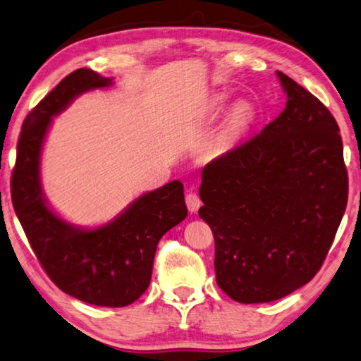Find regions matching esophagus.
<instances>
[{
  "instance_id": "1",
  "label": "esophagus",
  "mask_w": 361,
  "mask_h": 361,
  "mask_svg": "<svg viewBox=\"0 0 361 361\" xmlns=\"http://www.w3.org/2000/svg\"><path fill=\"white\" fill-rule=\"evenodd\" d=\"M186 205H188V209L191 213H195L197 209L200 208L202 205V200L197 194H195V191H192V189H189V191L186 192Z\"/></svg>"
}]
</instances>
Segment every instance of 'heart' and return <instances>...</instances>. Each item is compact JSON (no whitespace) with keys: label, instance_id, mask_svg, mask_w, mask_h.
Wrapping results in <instances>:
<instances>
[{"label":"heart","instance_id":"b5f03b06","mask_svg":"<svg viewBox=\"0 0 361 361\" xmlns=\"http://www.w3.org/2000/svg\"><path fill=\"white\" fill-rule=\"evenodd\" d=\"M222 102L224 99H218L216 102V107L222 106ZM252 121V110L246 104H240V106L235 107L232 110L231 116H228V121H227V128H226V134L228 137H237L240 134H243L245 130L249 128V124Z\"/></svg>","mask_w":361,"mask_h":361}]
</instances>
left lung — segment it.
I'll return each mask as SVG.
<instances>
[{"label": "left lung", "mask_w": 361, "mask_h": 361, "mask_svg": "<svg viewBox=\"0 0 361 361\" xmlns=\"http://www.w3.org/2000/svg\"><path fill=\"white\" fill-rule=\"evenodd\" d=\"M286 109L207 164L199 216L214 237L216 283L238 303L279 300L316 276L347 205L338 123L278 71Z\"/></svg>", "instance_id": "obj_1"}]
</instances>
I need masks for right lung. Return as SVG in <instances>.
Wrapping results in <instances>:
<instances>
[{
    "label": "right lung",
    "mask_w": 361,
    "mask_h": 361,
    "mask_svg": "<svg viewBox=\"0 0 361 361\" xmlns=\"http://www.w3.org/2000/svg\"><path fill=\"white\" fill-rule=\"evenodd\" d=\"M110 85L94 71L77 69L31 110L18 137L11 195L32 251L56 287L85 303L121 307L148 289L161 237L186 218L183 185L167 183L135 199L109 224L85 231L47 207L39 175L51 118L78 94Z\"/></svg>",
    "instance_id": "add662e5"
}]
</instances>
